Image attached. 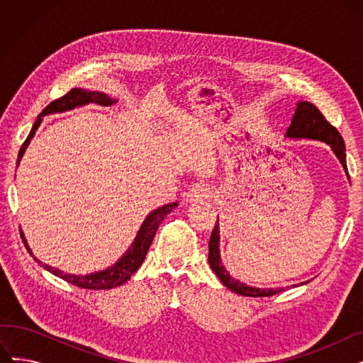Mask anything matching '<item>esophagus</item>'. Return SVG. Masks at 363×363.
<instances>
[{
  "label": "esophagus",
  "instance_id": "34e87169",
  "mask_svg": "<svg viewBox=\"0 0 363 363\" xmlns=\"http://www.w3.org/2000/svg\"><path fill=\"white\" fill-rule=\"evenodd\" d=\"M208 196H211V185H207L204 182H197L196 185L189 188V191L185 196V200L186 203H199L207 199Z\"/></svg>",
  "mask_w": 363,
  "mask_h": 363
}]
</instances>
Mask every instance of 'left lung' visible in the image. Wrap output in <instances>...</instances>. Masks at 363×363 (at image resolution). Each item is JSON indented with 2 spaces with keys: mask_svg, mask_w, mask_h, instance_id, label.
<instances>
[{
  "mask_svg": "<svg viewBox=\"0 0 363 363\" xmlns=\"http://www.w3.org/2000/svg\"><path fill=\"white\" fill-rule=\"evenodd\" d=\"M285 137L289 138H308V140H316L327 143L331 150L334 151V155L342 164V169L346 170V175L349 177V170L346 164V145L345 141H342V137L340 135V132L323 118V114L319 111L316 106H313L309 101H298L297 108L294 111V116L291 121V125L289 126L287 132H285ZM208 263H211V268L216 274V277L220 279V282L225 285V287L230 289L231 291L240 294V296H247V297H269L274 294H278L284 290H287L290 287L285 289H256L250 287L234 277L230 275L225 269V266L220 260V252H219V220L216 222L211 241H208ZM309 281H304L298 285L308 284ZM297 285V284H296Z\"/></svg>",
  "mask_w": 363,
  "mask_h": 363,
  "instance_id": "8db88e82",
  "label": "left lung"
}]
</instances>
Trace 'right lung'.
Returning a JSON list of instances; mask_svg holds the SVG:
<instances>
[{
	"instance_id": "right-lung-1",
	"label": "right lung",
	"mask_w": 363,
	"mask_h": 363,
	"mask_svg": "<svg viewBox=\"0 0 363 363\" xmlns=\"http://www.w3.org/2000/svg\"><path fill=\"white\" fill-rule=\"evenodd\" d=\"M89 103L101 104V106H111L113 103H118V100L110 99L108 95H106L104 92L86 91V89H82V88H73V89H70L66 95H63V97L57 99L52 103H50L40 114H38V119L33 123V126L30 129V133L28 135L26 141L23 143L21 151H18L17 164H18V162H21L23 152H25L26 147L29 145L32 137L35 135L38 126L41 125L43 116H45V114H51V113L67 111V110H72L74 107H81V106H85V104H89ZM177 206H178V203L175 201V203L164 204V206L156 208V211H152L145 218V220L143 222L140 231L137 234V238L133 240L132 245L129 247L128 252L121 257V260L114 263L111 268H107L104 271L95 272V274H89V275H70V274L62 272L60 269L52 268V266L44 264L41 260H38L32 255L23 233H21V235H22V240L25 242V247L28 249V252L38 262V264H41L44 269H47L52 275L59 277V278L65 279L66 282H69L72 285H76V287H79V289H86V290H110V289H114V287H119V285H122L123 282H126L130 278V275H133V274L137 272V269L143 264V262H144V259L147 256V252L150 249L152 240H155V235H156V233L159 230L162 220L172 211H174Z\"/></svg>"
}]
</instances>
